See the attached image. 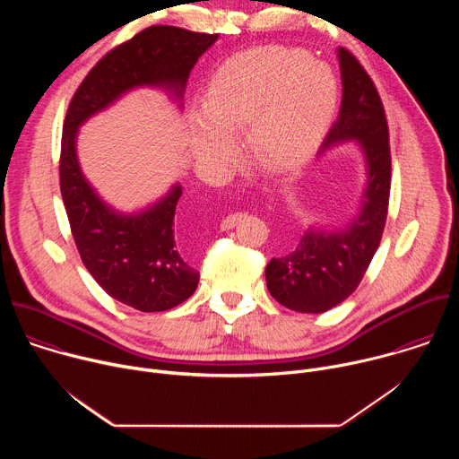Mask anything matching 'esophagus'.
Returning a JSON list of instances; mask_svg holds the SVG:
<instances>
[{"label": "esophagus", "instance_id": "esophagus-1", "mask_svg": "<svg viewBox=\"0 0 459 459\" xmlns=\"http://www.w3.org/2000/svg\"><path fill=\"white\" fill-rule=\"evenodd\" d=\"M239 220H241V214H229L227 218H223L220 227H221V230H230Z\"/></svg>", "mask_w": 459, "mask_h": 459}]
</instances>
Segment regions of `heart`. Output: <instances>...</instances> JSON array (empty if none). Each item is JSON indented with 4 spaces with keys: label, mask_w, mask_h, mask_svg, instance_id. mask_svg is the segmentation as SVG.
Returning <instances> with one entry per match:
<instances>
[{
    "label": "heart",
    "mask_w": 459,
    "mask_h": 459,
    "mask_svg": "<svg viewBox=\"0 0 459 459\" xmlns=\"http://www.w3.org/2000/svg\"><path fill=\"white\" fill-rule=\"evenodd\" d=\"M336 105V80L303 50L264 47L225 61L212 76L204 114L195 117L192 152L218 169L232 156L234 136L250 161L281 170L298 165L317 143Z\"/></svg>",
    "instance_id": "heart-1"
}]
</instances>
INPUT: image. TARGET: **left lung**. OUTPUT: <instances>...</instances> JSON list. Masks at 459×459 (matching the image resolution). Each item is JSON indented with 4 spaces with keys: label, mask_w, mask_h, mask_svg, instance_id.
Listing matches in <instances>:
<instances>
[{
    "label": "left lung",
    "mask_w": 459,
    "mask_h": 459,
    "mask_svg": "<svg viewBox=\"0 0 459 459\" xmlns=\"http://www.w3.org/2000/svg\"><path fill=\"white\" fill-rule=\"evenodd\" d=\"M342 108L323 140V149L358 140L367 158V188L361 214L342 232L307 230L296 247L273 257L267 287L283 307L317 314L347 299L361 283L379 247L390 194L388 125L377 89L356 56L340 48Z\"/></svg>",
    "instance_id": "8db88e82"
}]
</instances>
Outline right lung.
<instances>
[{
    "label": "right lung",
    "mask_w": 459,
    "mask_h": 459,
    "mask_svg": "<svg viewBox=\"0 0 459 459\" xmlns=\"http://www.w3.org/2000/svg\"><path fill=\"white\" fill-rule=\"evenodd\" d=\"M218 34L154 25L108 50L74 92L63 123L59 188L83 265L114 299L142 312L169 310L188 299L200 281L174 236L181 198L176 185L145 212L123 216L108 209L83 178L76 158L78 126L142 87H165L181 98L198 57Z\"/></svg>",
    "instance_id": "add662e5"
}]
</instances>
